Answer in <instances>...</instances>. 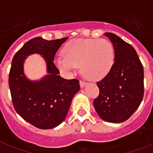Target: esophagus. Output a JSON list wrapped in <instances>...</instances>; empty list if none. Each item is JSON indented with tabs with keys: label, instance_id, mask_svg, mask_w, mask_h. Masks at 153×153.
Masks as SVG:
<instances>
[{
	"label": "esophagus",
	"instance_id": "1",
	"mask_svg": "<svg viewBox=\"0 0 153 153\" xmlns=\"http://www.w3.org/2000/svg\"><path fill=\"white\" fill-rule=\"evenodd\" d=\"M79 84H80V86L82 88V87H84L85 85H86V82H85L84 81L82 80H80L79 81Z\"/></svg>",
	"mask_w": 153,
	"mask_h": 153
}]
</instances>
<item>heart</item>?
<instances>
[{"label": "heart", "mask_w": 153, "mask_h": 153, "mask_svg": "<svg viewBox=\"0 0 153 153\" xmlns=\"http://www.w3.org/2000/svg\"><path fill=\"white\" fill-rule=\"evenodd\" d=\"M64 56L55 57V65L65 72L78 66L90 81H100L109 74L115 60L112 43L104 39H77L69 41L63 49Z\"/></svg>", "instance_id": "heart-1"}]
</instances>
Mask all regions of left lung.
<instances>
[{
	"label": "left lung",
	"mask_w": 153,
	"mask_h": 153,
	"mask_svg": "<svg viewBox=\"0 0 153 153\" xmlns=\"http://www.w3.org/2000/svg\"><path fill=\"white\" fill-rule=\"evenodd\" d=\"M114 45L115 60L105 78L96 82L100 89L93 105L103 120L120 123L134 114L144 96V70L136 51L114 33H105Z\"/></svg>",
	"instance_id": "1"
}]
</instances>
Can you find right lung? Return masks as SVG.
Returning <instances> with one entry per match:
<instances>
[{"label":"right lung","instance_id":"right-lung-1","mask_svg":"<svg viewBox=\"0 0 153 153\" xmlns=\"http://www.w3.org/2000/svg\"><path fill=\"white\" fill-rule=\"evenodd\" d=\"M67 39L33 38L17 51L11 61L8 84L14 108L24 120L39 129H51L61 124L80 89L79 81L62 79L53 63L56 53ZM33 53L43 55L47 62L49 74L39 82L29 81L23 72L25 57Z\"/></svg>","mask_w":153,"mask_h":153}]
</instances>
